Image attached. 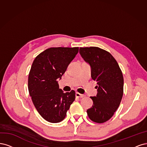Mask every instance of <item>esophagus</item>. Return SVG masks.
Returning a JSON list of instances; mask_svg holds the SVG:
<instances>
[{
	"mask_svg": "<svg viewBox=\"0 0 147 147\" xmlns=\"http://www.w3.org/2000/svg\"><path fill=\"white\" fill-rule=\"evenodd\" d=\"M76 96L77 98H83L84 95H83V94H82L76 92Z\"/></svg>",
	"mask_w": 147,
	"mask_h": 147,
	"instance_id": "obj_1",
	"label": "esophagus"
}]
</instances>
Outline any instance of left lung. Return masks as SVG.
Segmentation results:
<instances>
[{
	"label": "left lung",
	"instance_id": "obj_1",
	"mask_svg": "<svg viewBox=\"0 0 147 147\" xmlns=\"http://www.w3.org/2000/svg\"><path fill=\"white\" fill-rule=\"evenodd\" d=\"M79 53L91 67V76L97 82V94L91 96L93 106L87 112L92 121L102 123L119 107L124 80L117 61L107 51L98 47L80 48Z\"/></svg>",
	"mask_w": 147,
	"mask_h": 147
}]
</instances>
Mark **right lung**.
Here are the masks:
<instances>
[{
	"label": "right lung",
	"mask_w": 147,
	"mask_h": 147,
	"mask_svg": "<svg viewBox=\"0 0 147 147\" xmlns=\"http://www.w3.org/2000/svg\"><path fill=\"white\" fill-rule=\"evenodd\" d=\"M79 48H51L35 59L28 79L30 96L37 111L51 123L62 121L75 99V92L64 93L59 79L78 53Z\"/></svg>",
	"instance_id": "obj_1"
}]
</instances>
